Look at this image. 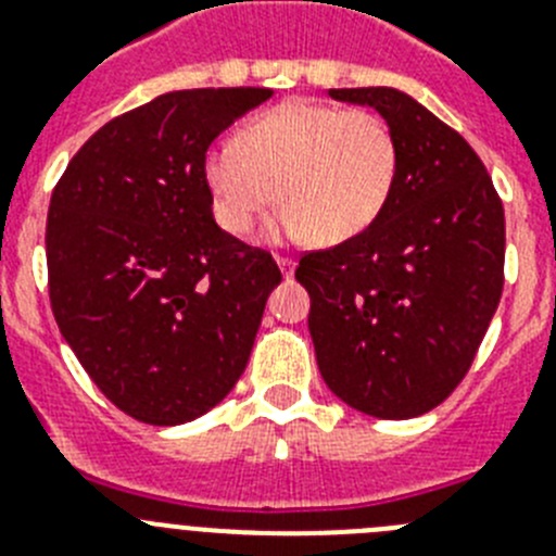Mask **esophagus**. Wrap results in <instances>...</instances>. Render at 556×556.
Returning a JSON list of instances; mask_svg holds the SVG:
<instances>
[{"label": "esophagus", "instance_id": "obj_1", "mask_svg": "<svg viewBox=\"0 0 556 556\" xmlns=\"http://www.w3.org/2000/svg\"><path fill=\"white\" fill-rule=\"evenodd\" d=\"M275 262H278V267H281L283 278H292V273H294V262H292V258H287V255H278Z\"/></svg>", "mask_w": 556, "mask_h": 556}]
</instances>
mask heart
I'll use <instances>...</instances> for the list:
<instances>
[{
  "label": "heart",
  "instance_id": "b5f03b06",
  "mask_svg": "<svg viewBox=\"0 0 556 556\" xmlns=\"http://www.w3.org/2000/svg\"><path fill=\"white\" fill-rule=\"evenodd\" d=\"M203 175L228 233H248L278 198V233L339 244L370 228L390 203L397 141L376 111L289 100L253 116L236 141L211 147Z\"/></svg>",
  "mask_w": 556,
  "mask_h": 556
}]
</instances>
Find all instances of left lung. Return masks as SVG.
<instances>
[{
  "label": "left lung",
  "instance_id": "8db88e82",
  "mask_svg": "<svg viewBox=\"0 0 556 556\" xmlns=\"http://www.w3.org/2000/svg\"><path fill=\"white\" fill-rule=\"evenodd\" d=\"M376 108L397 141V175L376 223L306 253L294 278L312 298L323 381L384 420L426 415L473 365L504 289V205L454 127L397 88H331Z\"/></svg>",
  "mask_w": 556,
  "mask_h": 556
}]
</instances>
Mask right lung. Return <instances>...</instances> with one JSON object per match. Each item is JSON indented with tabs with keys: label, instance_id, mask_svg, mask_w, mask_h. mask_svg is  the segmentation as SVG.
Returning <instances> with one entry per match:
<instances>
[{
	"label": "right lung",
	"instance_id": "right-lung-1",
	"mask_svg": "<svg viewBox=\"0 0 556 556\" xmlns=\"http://www.w3.org/2000/svg\"><path fill=\"white\" fill-rule=\"evenodd\" d=\"M269 88L155 97L68 161L47 217L49 303L102 395L150 426L223 401L248 367L281 269L214 223L211 141Z\"/></svg>",
	"mask_w": 556,
	"mask_h": 556
}]
</instances>
